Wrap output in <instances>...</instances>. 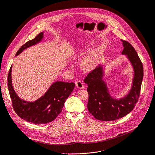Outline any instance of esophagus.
<instances>
[{
  "label": "esophagus",
  "instance_id": "1",
  "mask_svg": "<svg viewBox=\"0 0 155 155\" xmlns=\"http://www.w3.org/2000/svg\"><path fill=\"white\" fill-rule=\"evenodd\" d=\"M75 85H76L77 88H78L80 89H82L84 88V84H83V82H82L81 81H77L75 82Z\"/></svg>",
  "mask_w": 155,
  "mask_h": 155
}]
</instances>
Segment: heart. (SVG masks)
Listing matches in <instances>:
<instances>
[{"label": "heart", "instance_id": "1", "mask_svg": "<svg viewBox=\"0 0 155 155\" xmlns=\"http://www.w3.org/2000/svg\"><path fill=\"white\" fill-rule=\"evenodd\" d=\"M91 57H88L85 59L84 64L85 66H89L91 64Z\"/></svg>", "mask_w": 155, "mask_h": 155}]
</instances>
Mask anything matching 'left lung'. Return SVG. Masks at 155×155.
<instances>
[{
  "label": "left lung",
  "instance_id": "8db88e82",
  "mask_svg": "<svg viewBox=\"0 0 155 155\" xmlns=\"http://www.w3.org/2000/svg\"><path fill=\"white\" fill-rule=\"evenodd\" d=\"M122 41L124 47L122 54L128 57L135 73L132 87L127 96L119 100L112 98L102 80L103 71L100 66L84 78V82L88 87V110L94 118L100 121H114L125 116L134 109L139 100L144 75L143 65L133 46L125 40Z\"/></svg>",
  "mask_w": 155,
  "mask_h": 155
}]
</instances>
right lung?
Instances as JSON below:
<instances>
[{
	"instance_id": "add662e5",
	"label": "right lung",
	"mask_w": 155,
	"mask_h": 155,
	"mask_svg": "<svg viewBox=\"0 0 155 155\" xmlns=\"http://www.w3.org/2000/svg\"><path fill=\"white\" fill-rule=\"evenodd\" d=\"M43 38L40 32L35 38L22 45L17 51L19 55L25 48L35 45ZM11 68L8 76V87L15 112L20 117L34 124H46L52 121L62 112L64 102L74 87L73 82H55L51 85L44 96L33 102L22 100L16 95L11 82Z\"/></svg>"
}]
</instances>
